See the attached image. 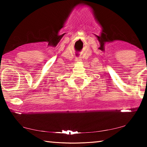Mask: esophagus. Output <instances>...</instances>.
<instances>
[{"instance_id":"1","label":"esophagus","mask_w":147,"mask_h":147,"mask_svg":"<svg viewBox=\"0 0 147 147\" xmlns=\"http://www.w3.org/2000/svg\"><path fill=\"white\" fill-rule=\"evenodd\" d=\"M81 60V59L80 58H77L76 59V61H80Z\"/></svg>"}]
</instances>
